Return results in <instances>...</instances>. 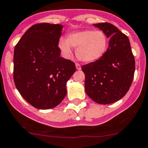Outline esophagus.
<instances>
[{
  "label": "esophagus",
  "instance_id": "obj_1",
  "mask_svg": "<svg viewBox=\"0 0 148 148\" xmlns=\"http://www.w3.org/2000/svg\"><path fill=\"white\" fill-rule=\"evenodd\" d=\"M76 68H77V70H80L81 66L79 64V63H76Z\"/></svg>",
  "mask_w": 148,
  "mask_h": 148
}]
</instances>
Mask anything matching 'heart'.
I'll use <instances>...</instances> for the list:
<instances>
[{
    "label": "heart",
    "instance_id": "heart-1",
    "mask_svg": "<svg viewBox=\"0 0 148 148\" xmlns=\"http://www.w3.org/2000/svg\"><path fill=\"white\" fill-rule=\"evenodd\" d=\"M59 47L66 56L71 54V47L77 48V58L85 62L101 59L108 48V38L101 30L86 29L70 33L67 39L60 38Z\"/></svg>",
    "mask_w": 148,
    "mask_h": 148
}]
</instances>
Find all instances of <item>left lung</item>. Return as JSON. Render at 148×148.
Instances as JSON below:
<instances>
[{
    "label": "left lung",
    "mask_w": 148,
    "mask_h": 148,
    "mask_svg": "<svg viewBox=\"0 0 148 148\" xmlns=\"http://www.w3.org/2000/svg\"><path fill=\"white\" fill-rule=\"evenodd\" d=\"M110 38L101 59L82 66L87 95L97 103H113L127 94L133 82L135 60L128 38L109 23L94 24Z\"/></svg>",
    "instance_id": "left-lung-1"
}]
</instances>
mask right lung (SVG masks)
Instances as JSON below:
<instances>
[{"label": "right lung", "instance_id": "add662e5", "mask_svg": "<svg viewBox=\"0 0 148 148\" xmlns=\"http://www.w3.org/2000/svg\"><path fill=\"white\" fill-rule=\"evenodd\" d=\"M62 29V25L47 23L33 25L14 48V84L36 108L58 106L67 93L66 82L76 71L74 62L60 57Z\"/></svg>", "mask_w": 148, "mask_h": 148}]
</instances>
